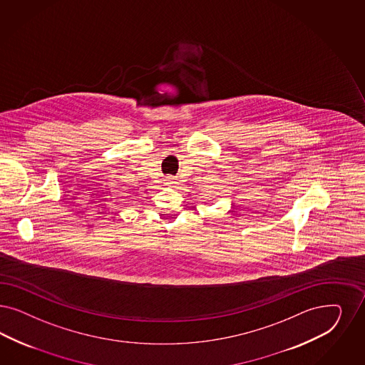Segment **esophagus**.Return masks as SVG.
I'll return each instance as SVG.
<instances>
[{"label":"esophagus","instance_id":"esophagus-1","mask_svg":"<svg viewBox=\"0 0 365 365\" xmlns=\"http://www.w3.org/2000/svg\"><path fill=\"white\" fill-rule=\"evenodd\" d=\"M165 183H167V185H173V183H174V182H173V178H171V176H167V178H165Z\"/></svg>","mask_w":365,"mask_h":365}]
</instances>
